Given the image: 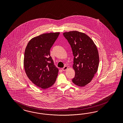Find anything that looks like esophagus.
<instances>
[{
  "instance_id": "esophagus-1",
  "label": "esophagus",
  "mask_w": 123,
  "mask_h": 123,
  "mask_svg": "<svg viewBox=\"0 0 123 123\" xmlns=\"http://www.w3.org/2000/svg\"><path fill=\"white\" fill-rule=\"evenodd\" d=\"M68 67L67 66H65V67H63V68H62V70H63V71H65V70H66L67 69H68Z\"/></svg>"
}]
</instances>
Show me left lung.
Segmentation results:
<instances>
[{
  "label": "left lung",
  "instance_id": "1",
  "mask_svg": "<svg viewBox=\"0 0 123 123\" xmlns=\"http://www.w3.org/2000/svg\"><path fill=\"white\" fill-rule=\"evenodd\" d=\"M63 35L71 45L74 56L73 68L75 75L72 82L78 86H86L92 80L99 66L96 45L86 34L78 31L65 32Z\"/></svg>",
  "mask_w": 123,
  "mask_h": 123
}]
</instances>
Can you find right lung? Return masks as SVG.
Instances as JSON below:
<instances>
[{"label":"right lung","mask_w":123,"mask_h":123,"mask_svg":"<svg viewBox=\"0 0 123 123\" xmlns=\"http://www.w3.org/2000/svg\"><path fill=\"white\" fill-rule=\"evenodd\" d=\"M60 32L43 34L32 38L25 50L24 67L27 76L37 86L46 89L56 81L59 69L50 56V49Z\"/></svg>","instance_id":"obj_1"}]
</instances>
